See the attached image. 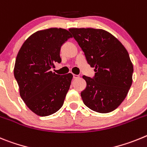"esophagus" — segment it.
Segmentation results:
<instances>
[{
    "instance_id": "obj_1",
    "label": "esophagus",
    "mask_w": 147,
    "mask_h": 147,
    "mask_svg": "<svg viewBox=\"0 0 147 147\" xmlns=\"http://www.w3.org/2000/svg\"><path fill=\"white\" fill-rule=\"evenodd\" d=\"M78 78H79V75H75V74H74V75H73V78H74V79Z\"/></svg>"
}]
</instances>
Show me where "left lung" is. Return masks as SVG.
I'll list each match as a JSON object with an SVG mask.
<instances>
[{
  "label": "left lung",
  "mask_w": 147,
  "mask_h": 147,
  "mask_svg": "<svg viewBox=\"0 0 147 147\" xmlns=\"http://www.w3.org/2000/svg\"><path fill=\"white\" fill-rule=\"evenodd\" d=\"M84 53L88 64L94 68L93 78L83 75L86 87L81 92L88 108L106 113L118 108L133 82V66L121 42L102 29L69 28Z\"/></svg>",
  "instance_id": "left-lung-1"
}]
</instances>
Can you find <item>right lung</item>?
<instances>
[{"instance_id": "right-lung-1", "label": "right lung", "mask_w": 147, "mask_h": 147, "mask_svg": "<svg viewBox=\"0 0 147 147\" xmlns=\"http://www.w3.org/2000/svg\"><path fill=\"white\" fill-rule=\"evenodd\" d=\"M72 36L67 30L51 28L30 36L15 61L14 75L21 98L31 111L40 116L58 111L64 104L72 75H57L51 71L61 63L62 45Z\"/></svg>"}]
</instances>
